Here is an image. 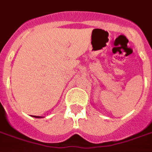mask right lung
<instances>
[{
    "label": "right lung",
    "instance_id": "1",
    "mask_svg": "<svg viewBox=\"0 0 152 152\" xmlns=\"http://www.w3.org/2000/svg\"><path fill=\"white\" fill-rule=\"evenodd\" d=\"M32 117H35V118H42V116H38V115H32Z\"/></svg>",
    "mask_w": 152,
    "mask_h": 152
}]
</instances>
